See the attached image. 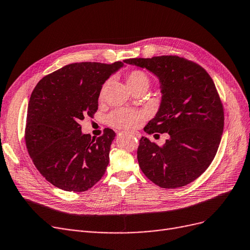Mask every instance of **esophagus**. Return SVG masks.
Listing matches in <instances>:
<instances>
[{
  "mask_svg": "<svg viewBox=\"0 0 250 250\" xmlns=\"http://www.w3.org/2000/svg\"><path fill=\"white\" fill-rule=\"evenodd\" d=\"M131 134H133L134 136H136L137 138H140V134L138 133V132H133V133H131Z\"/></svg>",
  "mask_w": 250,
  "mask_h": 250,
  "instance_id": "obj_1",
  "label": "esophagus"
}]
</instances>
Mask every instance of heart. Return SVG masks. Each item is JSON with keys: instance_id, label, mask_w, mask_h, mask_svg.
<instances>
[{"instance_id": "b5f03b06", "label": "heart", "mask_w": 250, "mask_h": 250, "mask_svg": "<svg viewBox=\"0 0 250 250\" xmlns=\"http://www.w3.org/2000/svg\"><path fill=\"white\" fill-rule=\"evenodd\" d=\"M125 81L131 91H135L137 89H148L150 84V79L148 74L141 70L134 69L126 73ZM106 88V83L102 86L100 95L104 94ZM145 112L142 110H134V109H116L112 111L107 117V122L110 125L118 128H133L136 127L139 123L145 119Z\"/></svg>"}]
</instances>
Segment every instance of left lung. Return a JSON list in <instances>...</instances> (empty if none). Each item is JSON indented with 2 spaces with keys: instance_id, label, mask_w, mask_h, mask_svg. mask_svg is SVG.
Returning a JSON list of instances; mask_svg holds the SVG:
<instances>
[{
  "instance_id": "left-lung-1",
  "label": "left lung",
  "mask_w": 250,
  "mask_h": 250,
  "mask_svg": "<svg viewBox=\"0 0 250 250\" xmlns=\"http://www.w3.org/2000/svg\"><path fill=\"white\" fill-rule=\"evenodd\" d=\"M124 62L158 78L161 103L144 131L169 135L162 146L141 138L137 151L141 169L161 188L188 185L211 164L224 131V108L212 79L200 65L179 56Z\"/></svg>"
}]
</instances>
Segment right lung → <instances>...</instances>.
I'll list each match as a JSON object with an SVG mask.
<instances>
[{
    "instance_id": "1",
    "label": "right lung",
    "mask_w": 250,
    "mask_h": 250,
    "mask_svg": "<svg viewBox=\"0 0 250 250\" xmlns=\"http://www.w3.org/2000/svg\"><path fill=\"white\" fill-rule=\"evenodd\" d=\"M124 66L81 62L45 78L32 91L27 108L25 144L32 162L48 182L69 192H83L103 177L115 137L105 128L98 138L82 133L80 122L98 109L103 83Z\"/></svg>"
}]
</instances>
